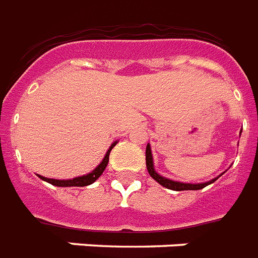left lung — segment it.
<instances>
[{
  "label": "left lung",
  "mask_w": 258,
  "mask_h": 258,
  "mask_svg": "<svg viewBox=\"0 0 258 258\" xmlns=\"http://www.w3.org/2000/svg\"><path fill=\"white\" fill-rule=\"evenodd\" d=\"M241 135V131H240ZM146 166H147V170H149V174L151 175V178L157 180L158 183L162 184L163 187L170 188V190H175V191H182V190H201V188L206 187L208 184L213 183L218 179L217 178H213V179L208 180V182H202V183H184V182H178V180H172L166 178V176L161 175L155 171V167H154V159H153V153H151V146L150 143L146 147ZM224 174V172H222ZM221 174V175H222ZM220 175V176H221Z\"/></svg>",
  "instance_id": "8db88e82"
}]
</instances>
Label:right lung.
<instances>
[{
    "instance_id": "add662e5",
    "label": "right lung",
    "mask_w": 258,
    "mask_h": 258,
    "mask_svg": "<svg viewBox=\"0 0 258 258\" xmlns=\"http://www.w3.org/2000/svg\"><path fill=\"white\" fill-rule=\"evenodd\" d=\"M117 142L115 141L112 145L109 146L108 151L105 153L104 158H103V161L100 162V165L97 166L96 169L92 170L91 172L86 174V175L82 176H76L74 179H53V178H45V176L38 175L40 176V179L45 180L48 183L54 184V186H57V187H74V186H79V187H83V186H88V184H92L95 180L99 178V176L103 174V171L105 170L107 165H108V159H109V153H111V150L116 146Z\"/></svg>"
}]
</instances>
